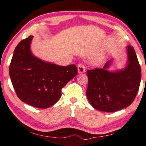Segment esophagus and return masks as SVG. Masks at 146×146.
I'll return each instance as SVG.
<instances>
[{
  "mask_svg": "<svg viewBox=\"0 0 146 146\" xmlns=\"http://www.w3.org/2000/svg\"><path fill=\"white\" fill-rule=\"evenodd\" d=\"M78 71L79 74H82L85 72V66L83 64H80L78 66Z\"/></svg>",
  "mask_w": 146,
  "mask_h": 146,
  "instance_id": "obj_1",
  "label": "esophagus"
}]
</instances>
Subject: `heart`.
I'll return each instance as SVG.
<instances>
[{
    "label": "heart",
    "mask_w": 146,
    "mask_h": 146,
    "mask_svg": "<svg viewBox=\"0 0 146 146\" xmlns=\"http://www.w3.org/2000/svg\"><path fill=\"white\" fill-rule=\"evenodd\" d=\"M101 59H102V57H101V56H99V57L97 58L96 59V60L94 61V63H99V62H100V61H101Z\"/></svg>",
    "instance_id": "obj_1"
}]
</instances>
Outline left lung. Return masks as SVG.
Here are the masks:
<instances>
[{
  "mask_svg": "<svg viewBox=\"0 0 146 146\" xmlns=\"http://www.w3.org/2000/svg\"><path fill=\"white\" fill-rule=\"evenodd\" d=\"M126 66L110 71L113 60L103 68L87 70L88 85L86 96L91 105L102 111H119L129 106L136 97L141 81V68L134 48L126 47Z\"/></svg>",
  "mask_w": 146,
  "mask_h": 146,
  "instance_id": "left-lung-1",
  "label": "left lung"
}]
</instances>
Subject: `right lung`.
I'll list each match as a JSON object with an SVG mask.
<instances>
[{
	"mask_svg": "<svg viewBox=\"0 0 146 146\" xmlns=\"http://www.w3.org/2000/svg\"><path fill=\"white\" fill-rule=\"evenodd\" d=\"M29 36L15 48L9 65V76L16 94L24 103L38 108H47L60 99L61 88L76 76L75 65L65 66L47 62L31 50Z\"/></svg>",
	"mask_w": 146,
	"mask_h": 146,
	"instance_id": "obj_1",
	"label": "right lung"
}]
</instances>
